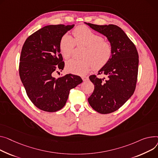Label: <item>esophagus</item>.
<instances>
[{"label":"esophagus","mask_w":158,"mask_h":158,"mask_svg":"<svg viewBox=\"0 0 158 158\" xmlns=\"http://www.w3.org/2000/svg\"><path fill=\"white\" fill-rule=\"evenodd\" d=\"M81 77H82V79L83 81H88V79H89V77H88V76H82Z\"/></svg>","instance_id":"esophagus-1"}]
</instances>
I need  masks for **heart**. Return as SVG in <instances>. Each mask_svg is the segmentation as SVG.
<instances>
[{"label":"heart","instance_id":"1","mask_svg":"<svg viewBox=\"0 0 158 158\" xmlns=\"http://www.w3.org/2000/svg\"><path fill=\"white\" fill-rule=\"evenodd\" d=\"M73 39L65 34L60 42V50L64 58H69L75 48L78 46L86 47L82 57L85 59H71L66 62L65 68L68 72L82 75L88 73L93 67L99 70L106 65L112 55V48L108 42L104 41L101 35L96 34L88 27L81 25L73 30Z\"/></svg>","mask_w":158,"mask_h":158}]
</instances>
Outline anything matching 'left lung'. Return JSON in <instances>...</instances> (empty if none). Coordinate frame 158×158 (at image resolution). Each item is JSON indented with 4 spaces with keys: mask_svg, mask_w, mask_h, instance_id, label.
<instances>
[{
    "mask_svg": "<svg viewBox=\"0 0 158 158\" xmlns=\"http://www.w3.org/2000/svg\"><path fill=\"white\" fill-rule=\"evenodd\" d=\"M106 36L112 48V55L98 74L107 78L89 76L94 89L88 98L91 107L100 114H109L119 109L133 95L137 81L139 54L124 31L115 25H98L85 23Z\"/></svg>",
    "mask_w": 158,
    "mask_h": 158,
    "instance_id": "left-lung-1",
    "label": "left lung"
}]
</instances>
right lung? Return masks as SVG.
I'll return each instance as SVG.
<instances>
[{"instance_id": "add662e5", "label": "right lung", "mask_w": 158, "mask_h": 158, "mask_svg": "<svg viewBox=\"0 0 158 158\" xmlns=\"http://www.w3.org/2000/svg\"><path fill=\"white\" fill-rule=\"evenodd\" d=\"M73 27L45 26L30 35L23 46L20 79L29 99L42 110L52 112L62 109L70 90L82 82L80 76L71 73L58 79L53 77L55 72L61 71L65 65L60 50V39Z\"/></svg>"}]
</instances>
